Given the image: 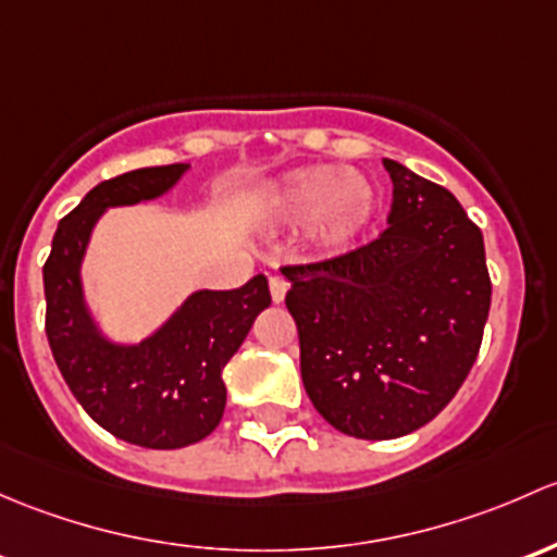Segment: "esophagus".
<instances>
[{"instance_id":"esophagus-1","label":"esophagus","mask_w":557,"mask_h":557,"mask_svg":"<svg viewBox=\"0 0 557 557\" xmlns=\"http://www.w3.org/2000/svg\"><path fill=\"white\" fill-rule=\"evenodd\" d=\"M268 284H271V297H273V302L284 300L286 289H289V281H286L284 276H271V281H268Z\"/></svg>"}]
</instances>
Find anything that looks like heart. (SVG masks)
<instances>
[{
	"label": "heart",
	"instance_id": "heart-1",
	"mask_svg": "<svg viewBox=\"0 0 557 557\" xmlns=\"http://www.w3.org/2000/svg\"><path fill=\"white\" fill-rule=\"evenodd\" d=\"M273 206L284 220H311L308 233L321 251H341L372 220L377 193L357 171L343 174L335 165H308L281 182Z\"/></svg>",
	"mask_w": 557,
	"mask_h": 557
}]
</instances>
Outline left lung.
I'll use <instances>...</instances> for the list:
<instances>
[{
  "mask_svg": "<svg viewBox=\"0 0 557 557\" xmlns=\"http://www.w3.org/2000/svg\"><path fill=\"white\" fill-rule=\"evenodd\" d=\"M388 227L370 244L284 265L302 386L348 437L394 440L432 421L467 381L491 311L483 233L453 193L403 163Z\"/></svg>",
  "mask_w": 557,
  "mask_h": 557,
  "instance_id": "1",
  "label": "left lung"
}]
</instances>
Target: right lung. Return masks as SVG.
Wrapping results in <instances>:
<instances>
[{
	"instance_id": "1",
	"label": "right lung",
	"mask_w": 557,
	"mask_h": 557,
	"mask_svg": "<svg viewBox=\"0 0 557 557\" xmlns=\"http://www.w3.org/2000/svg\"><path fill=\"white\" fill-rule=\"evenodd\" d=\"M187 171L185 163L136 169L101 182L59 222L42 268L45 332L66 386L83 410L114 437L174 450L209 437L225 412L222 370L271 306L265 276L240 289L195 292L139 346H112L85 311L79 262L101 211L158 198Z\"/></svg>"
}]
</instances>
